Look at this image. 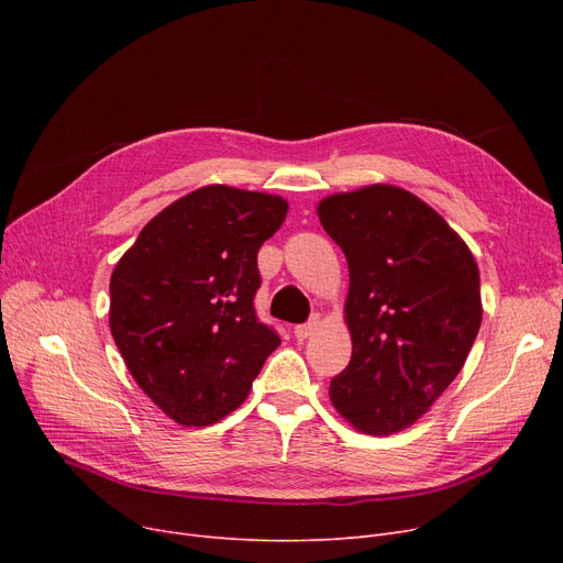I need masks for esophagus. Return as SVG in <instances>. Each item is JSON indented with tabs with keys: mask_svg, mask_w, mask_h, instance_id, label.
<instances>
[{
	"mask_svg": "<svg viewBox=\"0 0 563 563\" xmlns=\"http://www.w3.org/2000/svg\"><path fill=\"white\" fill-rule=\"evenodd\" d=\"M317 329H319V317L310 319L308 323H299V327H294V338H297V340H308Z\"/></svg>",
	"mask_w": 563,
	"mask_h": 563,
	"instance_id": "obj_1",
	"label": "esophagus"
}]
</instances>
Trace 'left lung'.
<instances>
[{
  "label": "left lung",
  "mask_w": 563,
  "mask_h": 563,
  "mask_svg": "<svg viewBox=\"0 0 563 563\" xmlns=\"http://www.w3.org/2000/svg\"><path fill=\"white\" fill-rule=\"evenodd\" d=\"M317 217L349 264L351 361L331 401L361 433L416 424L450 388L482 327L475 255L433 207L395 185L321 198Z\"/></svg>",
  "instance_id": "1"
}]
</instances>
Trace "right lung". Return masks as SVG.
I'll return each mask as SVG.
<instances>
[{"instance_id":"right-lung-1","label":"right lung","mask_w":563,"mask_h":563,"mask_svg":"<svg viewBox=\"0 0 563 563\" xmlns=\"http://www.w3.org/2000/svg\"><path fill=\"white\" fill-rule=\"evenodd\" d=\"M287 200L207 185L147 221L109 283V329L139 383L170 420L207 427L249 397L280 338L257 321V251Z\"/></svg>"}]
</instances>
